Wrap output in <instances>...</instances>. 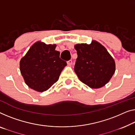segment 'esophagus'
Wrapping results in <instances>:
<instances>
[{"instance_id": "obj_1", "label": "esophagus", "mask_w": 135, "mask_h": 135, "mask_svg": "<svg viewBox=\"0 0 135 135\" xmlns=\"http://www.w3.org/2000/svg\"><path fill=\"white\" fill-rule=\"evenodd\" d=\"M67 64H68V65H71V64H72V61H71V60H70V61H67Z\"/></svg>"}]
</instances>
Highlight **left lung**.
Segmentation results:
<instances>
[{
    "instance_id": "8db88e82",
    "label": "left lung",
    "mask_w": 135,
    "mask_h": 135,
    "mask_svg": "<svg viewBox=\"0 0 135 135\" xmlns=\"http://www.w3.org/2000/svg\"><path fill=\"white\" fill-rule=\"evenodd\" d=\"M78 58L74 71L82 82L92 88L103 87L116 70L115 62L106 48L96 41L90 44H76Z\"/></svg>"
}]
</instances>
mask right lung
Masks as SVG:
<instances>
[{"label":"right lung","instance_id":"obj_1","mask_svg":"<svg viewBox=\"0 0 135 135\" xmlns=\"http://www.w3.org/2000/svg\"><path fill=\"white\" fill-rule=\"evenodd\" d=\"M56 44L35 42L20 61V71L25 84L32 89L43 92L59 79L67 62L60 58Z\"/></svg>","mask_w":135,"mask_h":135}]
</instances>
